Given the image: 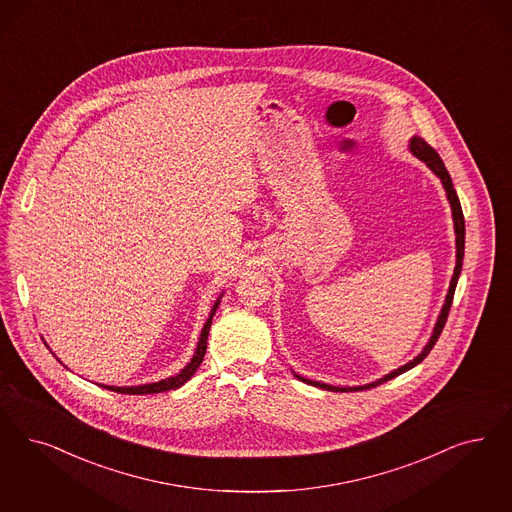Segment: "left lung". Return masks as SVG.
Listing matches in <instances>:
<instances>
[{"mask_svg": "<svg viewBox=\"0 0 512 512\" xmlns=\"http://www.w3.org/2000/svg\"><path fill=\"white\" fill-rule=\"evenodd\" d=\"M410 151H412L418 159L423 160V162H425V164H427V166H429L437 176L441 177L442 185H444V191H446V196H448L450 206H452V217H454V227H456V249H458V255H456V257H458V261H456L454 276H452L450 289H448V295H446V302H444V306H442L441 316H439V321H437V325H435L433 336H431V340L427 342V346L423 348V352L420 353L416 359H412L410 363H406L405 367H401V369H397V371L389 372V374H386L384 378H380V380H376V382H372V384H367V386H357V388H338V386L319 384V382L304 380V378L297 376L299 380L306 382V384H310V386L327 389V391H361V389L376 388V386H380V384L388 382L391 378H395V376H399V374H403V372L410 371V369H412V367H416L418 363H422L423 359L427 357V353L431 352V350H433V346L437 344V340H439V336H441L442 329H444V325H446V319H448V314H450V306H452V300H454V293H456L459 274H461V265H463V253H465V219H463L461 204H459L458 193H456V189H454L452 177L448 174V170H446L444 162H442L441 157H439V153H437V151H435L427 141L423 140V138H418V136H414V138L410 140Z\"/></svg>", "mask_w": 512, "mask_h": 512, "instance_id": "8db88e82", "label": "left lung"}]
</instances>
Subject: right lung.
<instances>
[{"label":"right lung","mask_w":512,"mask_h":512,"mask_svg":"<svg viewBox=\"0 0 512 512\" xmlns=\"http://www.w3.org/2000/svg\"><path fill=\"white\" fill-rule=\"evenodd\" d=\"M219 306V300L213 304L212 314L206 321L204 329H202V335L198 340V346H196V352H194L191 363L183 369V371L172 376V378H166V380H160L155 384H145V386H134V388H115V386H102V388L111 389V391H117V393H126V395H147V393H162V391H170V389L181 388L191 376H193L196 369L200 367V363L204 361V355H206V346H208V335H210V327H212V318L215 316V310Z\"/></svg>","instance_id":"obj_1"}]
</instances>
